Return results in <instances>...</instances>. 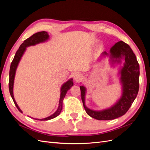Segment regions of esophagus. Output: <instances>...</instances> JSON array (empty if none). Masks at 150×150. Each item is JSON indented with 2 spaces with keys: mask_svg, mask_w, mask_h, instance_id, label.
<instances>
[{
  "mask_svg": "<svg viewBox=\"0 0 150 150\" xmlns=\"http://www.w3.org/2000/svg\"><path fill=\"white\" fill-rule=\"evenodd\" d=\"M74 80H75L76 81H77V82H78V81H79V80H81V78H82V75H81V74H79V73H77V74H76L74 75Z\"/></svg>",
  "mask_w": 150,
  "mask_h": 150,
  "instance_id": "1",
  "label": "esophagus"
}]
</instances>
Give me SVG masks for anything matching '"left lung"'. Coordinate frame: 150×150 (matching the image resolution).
Segmentation results:
<instances>
[{"instance_id":"8db88e82","label":"left lung","mask_w":150,"mask_h":150,"mask_svg":"<svg viewBox=\"0 0 150 150\" xmlns=\"http://www.w3.org/2000/svg\"><path fill=\"white\" fill-rule=\"evenodd\" d=\"M111 58L120 62L124 57V66L121 70V81L122 84V94L120 100L112 107L101 111L90 110L85 106L84 96L86 88L80 86L81 99L87 114L98 120H111L117 118L128 111L139 91V65L135 54L128 44L123 41H119L112 46L110 50ZM104 54H108L106 52Z\"/></svg>"}]
</instances>
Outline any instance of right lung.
<instances>
[{"mask_svg":"<svg viewBox=\"0 0 150 150\" xmlns=\"http://www.w3.org/2000/svg\"><path fill=\"white\" fill-rule=\"evenodd\" d=\"M48 39H49V35H48L47 32H45V31L39 32V33H37L33 34V35H31L30 38L25 39L24 41V42L21 45L19 49L17 51V52L15 54V56H14V57H13V60L11 62V67H10V71H9V82H8V89H9V92L11 94V96L13 99V103H14L18 109V110H19L21 112H22V111L21 110V109L19 108V106H18V105L15 101L14 98H13V80H14L16 71L17 69V65H18V64H19L21 58L22 56V55H23L24 51H25V48L27 47L30 46H34V45H35L36 44L46 41V40ZM72 86H73V82H72V79L67 81L66 83H64L62 85V88H61V96H60V99H59V106H58L57 111L54 112L52 115L50 116L47 117H46V118H44V119H40H40H35V120H40V121H47V120H51L52 118H54V117H56V116H57L59 115L60 112L62 111V109L63 99H64V98L65 97L67 90L69 89Z\"/></svg>","mask_w":150,"mask_h":150,"instance_id":"obj_1","label":"right lung"}]
</instances>
